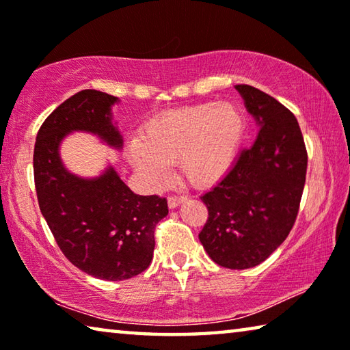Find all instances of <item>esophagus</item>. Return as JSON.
I'll use <instances>...</instances> for the list:
<instances>
[{"label":"esophagus","mask_w":350,"mask_h":350,"mask_svg":"<svg viewBox=\"0 0 350 350\" xmlns=\"http://www.w3.org/2000/svg\"><path fill=\"white\" fill-rule=\"evenodd\" d=\"M185 200H187L185 196H170L168 198V206H170V208H176L177 205L185 202Z\"/></svg>","instance_id":"obj_1"}]
</instances>
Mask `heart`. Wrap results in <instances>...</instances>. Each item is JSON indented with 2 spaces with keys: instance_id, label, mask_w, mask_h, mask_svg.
<instances>
[{
  "instance_id": "1",
  "label": "heart",
  "mask_w": 350,
  "mask_h": 350,
  "mask_svg": "<svg viewBox=\"0 0 350 350\" xmlns=\"http://www.w3.org/2000/svg\"><path fill=\"white\" fill-rule=\"evenodd\" d=\"M244 118L232 103H204L154 117L142 140L129 146V162L152 185L168 180V165L179 162L194 187L215 185L238 154Z\"/></svg>"
}]
</instances>
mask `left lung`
<instances>
[{"mask_svg": "<svg viewBox=\"0 0 350 350\" xmlns=\"http://www.w3.org/2000/svg\"><path fill=\"white\" fill-rule=\"evenodd\" d=\"M234 88L259 131L228 173L200 196L208 219L199 241L221 267L244 270L267 259L292 230L307 151L298 120L286 106L250 85Z\"/></svg>", "mask_w": 350, "mask_h": 350, "instance_id": "left-lung-1", "label": "left lung"}]
</instances>
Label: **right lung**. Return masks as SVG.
Listing matches in <instances>:
<instances>
[{
	"label": "right lung",
	"instance_id": "obj_1",
	"mask_svg": "<svg viewBox=\"0 0 350 350\" xmlns=\"http://www.w3.org/2000/svg\"><path fill=\"white\" fill-rule=\"evenodd\" d=\"M117 102L96 90L77 92L46 118L33 150L38 205L58 247L77 269L105 281L129 280L148 269L154 228L168 215L167 199L133 193L112 167L92 179L64 168L60 144L74 131L123 146L111 114Z\"/></svg>",
	"mask_w": 350,
	"mask_h": 350
}]
</instances>
